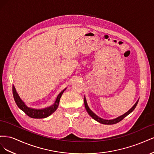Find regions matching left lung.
<instances>
[{"label": "left lung", "mask_w": 154, "mask_h": 154, "mask_svg": "<svg viewBox=\"0 0 154 154\" xmlns=\"http://www.w3.org/2000/svg\"><path fill=\"white\" fill-rule=\"evenodd\" d=\"M138 101H139V99L137 100V101H136V103L134 105V106L132 107V108L130 109L128 111H127V112L125 113L124 114L120 116H119V117L116 118L115 119H103V118L99 117L98 116H97L95 113L93 112L90 109V108L88 106L85 97L84 96L85 107V109L87 111L88 114L91 116L92 118H93L94 120H96V122H99L100 123H102V124H105V125H113V124H116V123H117L121 122V121H122L123 119H124L126 117V116H127L128 114H130L135 109V108H136L137 103H138Z\"/></svg>", "instance_id": "left-lung-1"}]
</instances>
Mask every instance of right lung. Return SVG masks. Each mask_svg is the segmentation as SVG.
Instances as JSON below:
<instances>
[{"instance_id": "1", "label": "right lung", "mask_w": 154, "mask_h": 154, "mask_svg": "<svg viewBox=\"0 0 154 154\" xmlns=\"http://www.w3.org/2000/svg\"><path fill=\"white\" fill-rule=\"evenodd\" d=\"M66 90V88H65L64 90H63L60 93L53 105L48 107H45V108H44V109H34V108H31V107L27 106L26 105V103L22 100L19 95H18L15 86L13 85V97H14V100L15 101L16 104L18 106V108L21 109L23 112H24L27 116H29L30 118H36V119L45 118L52 114L53 112H54L58 106L60 97H61L63 92Z\"/></svg>"}]
</instances>
